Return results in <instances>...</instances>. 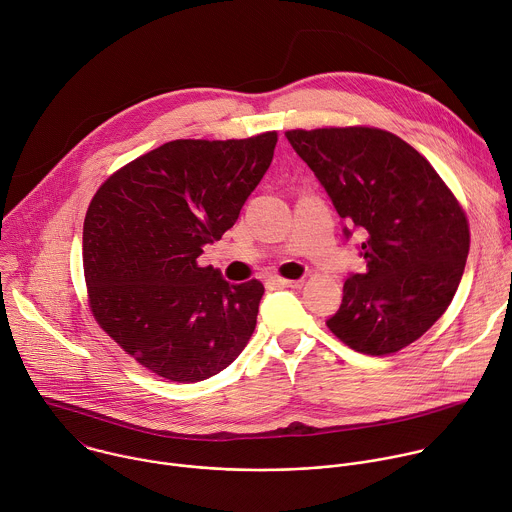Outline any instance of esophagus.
Returning <instances> with one entry per match:
<instances>
[{
    "label": "esophagus",
    "instance_id": "1",
    "mask_svg": "<svg viewBox=\"0 0 512 512\" xmlns=\"http://www.w3.org/2000/svg\"><path fill=\"white\" fill-rule=\"evenodd\" d=\"M272 282L278 284V286H286V288H302V286H304V280H302V278H298V280H288V278L274 276Z\"/></svg>",
    "mask_w": 512,
    "mask_h": 512
}]
</instances>
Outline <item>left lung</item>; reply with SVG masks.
<instances>
[{"mask_svg": "<svg viewBox=\"0 0 512 512\" xmlns=\"http://www.w3.org/2000/svg\"><path fill=\"white\" fill-rule=\"evenodd\" d=\"M286 139L325 185L337 214L367 236V268L347 278L327 327L365 355L412 345L446 313L460 284L470 250L460 201L422 153L389 131L292 129Z\"/></svg>", "mask_w": 512, "mask_h": 512, "instance_id": "8db88e82", "label": "left lung"}]
</instances>
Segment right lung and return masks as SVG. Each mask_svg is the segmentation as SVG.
Returning <instances> with one entry per match:
<instances>
[{"mask_svg":"<svg viewBox=\"0 0 512 512\" xmlns=\"http://www.w3.org/2000/svg\"><path fill=\"white\" fill-rule=\"evenodd\" d=\"M276 131L169 141L117 169L84 218L82 266L98 327L151 373L179 383L226 369L248 345L260 280L199 266L270 167Z\"/></svg>","mask_w":512,"mask_h":512,"instance_id":"1","label":"right lung"}]
</instances>
